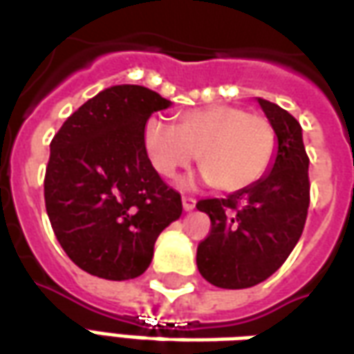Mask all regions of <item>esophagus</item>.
I'll return each mask as SVG.
<instances>
[{
  "mask_svg": "<svg viewBox=\"0 0 354 354\" xmlns=\"http://www.w3.org/2000/svg\"><path fill=\"white\" fill-rule=\"evenodd\" d=\"M195 197H189V195H184L182 197V205H184V210H193L195 208Z\"/></svg>",
  "mask_w": 354,
  "mask_h": 354,
  "instance_id": "1",
  "label": "esophagus"
}]
</instances>
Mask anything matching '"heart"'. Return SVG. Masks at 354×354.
I'll list each match as a JSON object with an SVG mask.
<instances>
[{
    "instance_id": "1",
    "label": "heart",
    "mask_w": 354,
    "mask_h": 354,
    "mask_svg": "<svg viewBox=\"0 0 354 354\" xmlns=\"http://www.w3.org/2000/svg\"><path fill=\"white\" fill-rule=\"evenodd\" d=\"M144 149L165 178L195 159L208 184L220 192H239L258 182L273 162L277 132L267 117L227 104L187 109L176 127L157 117L144 127Z\"/></svg>"
}]
</instances>
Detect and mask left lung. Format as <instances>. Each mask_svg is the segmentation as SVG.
Returning a JSON list of instances; mask_svg holds the SVG:
<instances>
[{
  "label": "left lung",
  "instance_id": "1",
  "mask_svg": "<svg viewBox=\"0 0 354 354\" xmlns=\"http://www.w3.org/2000/svg\"><path fill=\"white\" fill-rule=\"evenodd\" d=\"M279 140L269 174L225 199H201L210 231L197 246L199 273L218 288H250L279 269L304 233L309 157L301 127L286 109L258 98Z\"/></svg>",
  "mask_w": 354,
  "mask_h": 354
}]
</instances>
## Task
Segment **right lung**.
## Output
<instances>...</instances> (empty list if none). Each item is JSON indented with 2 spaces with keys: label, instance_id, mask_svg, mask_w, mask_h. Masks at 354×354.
<instances>
[{
  "label": "right lung",
  "instance_id": "add662e5",
  "mask_svg": "<svg viewBox=\"0 0 354 354\" xmlns=\"http://www.w3.org/2000/svg\"><path fill=\"white\" fill-rule=\"evenodd\" d=\"M170 106L140 85H115L68 117L50 142L45 208L58 243L83 271L129 281L182 214V197L147 159L144 127Z\"/></svg>",
  "mask_w": 354,
  "mask_h": 354
}]
</instances>
